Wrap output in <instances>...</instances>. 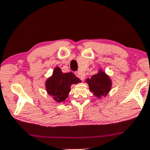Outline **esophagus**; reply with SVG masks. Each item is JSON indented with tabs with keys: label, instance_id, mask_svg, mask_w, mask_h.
I'll use <instances>...</instances> for the list:
<instances>
[{
	"label": "esophagus",
	"instance_id": "esophagus-1",
	"mask_svg": "<svg viewBox=\"0 0 150 150\" xmlns=\"http://www.w3.org/2000/svg\"><path fill=\"white\" fill-rule=\"evenodd\" d=\"M75 75H76L77 77H79V78L80 79V80H83L84 78H85V76H84V75H82V74L80 72L76 71V72H75Z\"/></svg>",
	"mask_w": 150,
	"mask_h": 150
}]
</instances>
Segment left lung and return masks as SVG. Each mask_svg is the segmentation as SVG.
Here are the masks:
<instances>
[{"label": "left lung", "mask_w": 150, "mask_h": 150, "mask_svg": "<svg viewBox=\"0 0 150 150\" xmlns=\"http://www.w3.org/2000/svg\"><path fill=\"white\" fill-rule=\"evenodd\" d=\"M86 82L89 84L91 91L98 98H100L102 96H105L111 88L110 80L102 71L93 75L91 79H87Z\"/></svg>", "instance_id": "left-lung-1"}]
</instances>
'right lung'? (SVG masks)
Segmentation results:
<instances>
[{"label": "right lung", "instance_id": "add662e5", "mask_svg": "<svg viewBox=\"0 0 150 150\" xmlns=\"http://www.w3.org/2000/svg\"><path fill=\"white\" fill-rule=\"evenodd\" d=\"M80 82V80L72 73H63L56 68L52 76L46 82L47 91L58 102L64 101L68 97L72 84Z\"/></svg>", "mask_w": 150, "mask_h": 150}]
</instances>
